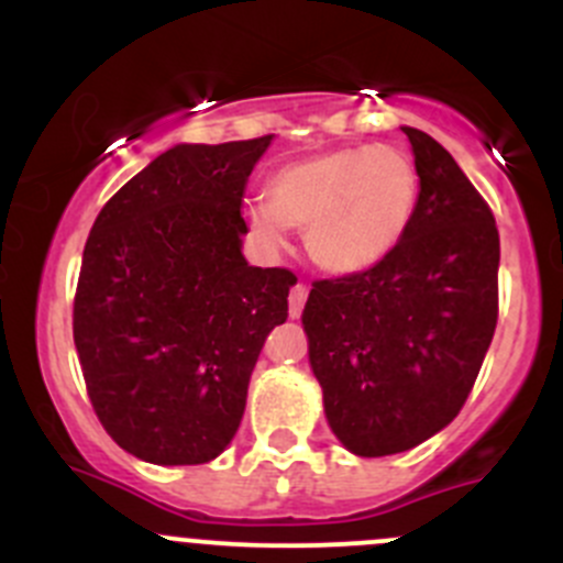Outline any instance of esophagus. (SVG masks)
Masks as SVG:
<instances>
[{
    "instance_id": "1",
    "label": "esophagus",
    "mask_w": 563,
    "mask_h": 563,
    "mask_svg": "<svg viewBox=\"0 0 563 563\" xmlns=\"http://www.w3.org/2000/svg\"><path fill=\"white\" fill-rule=\"evenodd\" d=\"M308 283H297V286L291 288V297H288V313H291V318H299L302 316L305 310V302H308Z\"/></svg>"
}]
</instances>
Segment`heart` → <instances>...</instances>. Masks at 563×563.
Listing matches in <instances>:
<instances>
[{
  "mask_svg": "<svg viewBox=\"0 0 563 563\" xmlns=\"http://www.w3.org/2000/svg\"><path fill=\"white\" fill-rule=\"evenodd\" d=\"M419 201V172L400 146L356 144L291 161L266 181V201L250 207L264 240L280 242L283 229L308 231L318 266L354 275L400 245Z\"/></svg>",
  "mask_w": 563,
  "mask_h": 563,
  "instance_id": "obj_1",
  "label": "heart"
}]
</instances>
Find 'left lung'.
I'll list each match as a JSON object with an SVG mask.
<instances>
[{"label": "left lung", "mask_w": 563, "mask_h": 563, "mask_svg": "<svg viewBox=\"0 0 563 563\" xmlns=\"http://www.w3.org/2000/svg\"><path fill=\"white\" fill-rule=\"evenodd\" d=\"M419 201L382 264L316 280L302 323L323 411L345 450L384 457L457 417L498 321L496 218L455 157L417 128Z\"/></svg>", "instance_id": "1"}]
</instances>
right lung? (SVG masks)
I'll return each instance as SVG.
<instances>
[{
  "mask_svg": "<svg viewBox=\"0 0 563 563\" xmlns=\"http://www.w3.org/2000/svg\"><path fill=\"white\" fill-rule=\"evenodd\" d=\"M272 135L163 152L100 209L73 340L106 433L157 465L209 463L242 422L250 373L297 275L242 255V192Z\"/></svg>",
  "mask_w": 563,
  "mask_h": 563,
  "instance_id": "add662e5",
  "label": "right lung"
}]
</instances>
